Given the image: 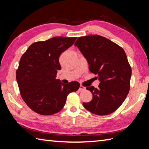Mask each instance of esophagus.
Instances as JSON below:
<instances>
[{"instance_id":"1","label":"esophagus","mask_w":149,"mask_h":149,"mask_svg":"<svg viewBox=\"0 0 149 149\" xmlns=\"http://www.w3.org/2000/svg\"><path fill=\"white\" fill-rule=\"evenodd\" d=\"M85 89H86V88H85V87L83 86V85H80V87H79V91H83Z\"/></svg>"}]
</instances>
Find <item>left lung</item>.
Here are the masks:
<instances>
[{
    "label": "left lung",
    "instance_id": "8db88e82",
    "mask_svg": "<svg viewBox=\"0 0 149 149\" xmlns=\"http://www.w3.org/2000/svg\"><path fill=\"white\" fill-rule=\"evenodd\" d=\"M87 59L90 71L97 75L99 88L87 87L93 95L84 107L97 115H107L118 108L130 90L132 74L126 54L121 47L97 34L79 37L75 43Z\"/></svg>",
    "mask_w": 149,
    "mask_h": 149
}]
</instances>
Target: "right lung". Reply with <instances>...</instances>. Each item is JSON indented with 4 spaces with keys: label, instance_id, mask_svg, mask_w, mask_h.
<instances>
[{
    "label": "right lung",
    "instance_id": "add662e5",
    "mask_svg": "<svg viewBox=\"0 0 149 149\" xmlns=\"http://www.w3.org/2000/svg\"><path fill=\"white\" fill-rule=\"evenodd\" d=\"M77 37H54L31 45L22 56L16 78L22 99L33 111L52 115L64 107L68 95L76 91V81L63 84L56 79L61 69L59 56L71 47Z\"/></svg>",
    "mask_w": 149,
    "mask_h": 149
}]
</instances>
